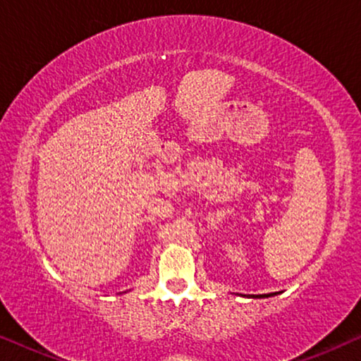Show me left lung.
I'll return each mask as SVG.
<instances>
[{"label":"left lung","mask_w":361,"mask_h":361,"mask_svg":"<svg viewBox=\"0 0 361 361\" xmlns=\"http://www.w3.org/2000/svg\"><path fill=\"white\" fill-rule=\"evenodd\" d=\"M278 293H273V294H258V295H255V294H251V295H248V298H253V299H263V298H269V295H276Z\"/></svg>","instance_id":"8db88e82"}]
</instances>
